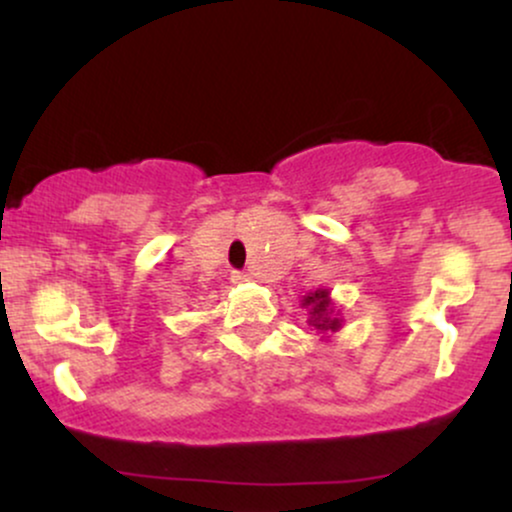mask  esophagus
Here are the masks:
<instances>
[{
  "label": "esophagus",
  "instance_id": "34e87169",
  "mask_svg": "<svg viewBox=\"0 0 512 512\" xmlns=\"http://www.w3.org/2000/svg\"><path fill=\"white\" fill-rule=\"evenodd\" d=\"M231 279H233V281H236V284H240V281H248V279H250V276H248V274H245V272H233V274H231Z\"/></svg>",
  "mask_w": 512,
  "mask_h": 512
}]
</instances>
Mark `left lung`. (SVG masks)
Masks as SVG:
<instances>
[{"mask_svg": "<svg viewBox=\"0 0 512 512\" xmlns=\"http://www.w3.org/2000/svg\"><path fill=\"white\" fill-rule=\"evenodd\" d=\"M303 305L310 308V325L315 330H339V320L332 317V303H330V291H322L317 289L310 293V296L303 298Z\"/></svg>", "mask_w": 512, "mask_h": 512, "instance_id": "8db88e82", "label": "left lung"}]
</instances>
